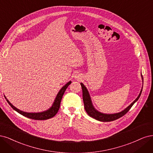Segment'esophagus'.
Returning <instances> with one entry per match:
<instances>
[{
    "mask_svg": "<svg viewBox=\"0 0 153 153\" xmlns=\"http://www.w3.org/2000/svg\"><path fill=\"white\" fill-rule=\"evenodd\" d=\"M76 78L77 79H81V77L79 76H76Z\"/></svg>",
    "mask_w": 153,
    "mask_h": 153,
    "instance_id": "esophagus-1",
    "label": "esophagus"
}]
</instances>
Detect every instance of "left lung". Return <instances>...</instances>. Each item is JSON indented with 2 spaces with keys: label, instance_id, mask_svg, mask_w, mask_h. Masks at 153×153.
Returning <instances> with one entry per match:
<instances>
[{
  "label": "left lung",
  "instance_id": "1",
  "mask_svg": "<svg viewBox=\"0 0 153 153\" xmlns=\"http://www.w3.org/2000/svg\"><path fill=\"white\" fill-rule=\"evenodd\" d=\"M141 77H142V82H143V77L142 75H141ZM81 85L82 90L83 102H84V105H85V109L87 112V114L90 117H92L93 118H94V119H95L98 121H103V122L114 121L117 119H119L120 117H122L123 116H124L126 113L131 109L132 105H134L138 100H139V98H140V95L142 93V88H143V86H142L139 96H138L134 102H133L129 106H128L126 109H125L124 110L120 112L114 113V114H105V113H102L101 112H99L95 109L94 106H93V105L90 93H89V92H88L86 87L84 85V84L82 82H81Z\"/></svg>",
  "mask_w": 153,
  "mask_h": 153
}]
</instances>
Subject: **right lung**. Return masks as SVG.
I'll use <instances>...</instances> for the list:
<instances>
[{
  "instance_id": "obj_1",
  "label": "right lung",
  "mask_w": 153,
  "mask_h": 153,
  "mask_svg": "<svg viewBox=\"0 0 153 153\" xmlns=\"http://www.w3.org/2000/svg\"><path fill=\"white\" fill-rule=\"evenodd\" d=\"M71 84V81H68L67 84H65V85L61 88L60 91H58V94L56 95V97L53 103L52 106L50 108V109H48L46 111H42L41 112H27L22 111L21 110L17 109L16 107H14L12 104V103L7 99V98L6 97H5V98H6L7 102H8L9 104L10 105V106L13 108L14 111L18 112L19 114L23 115V116L30 118V119H32V120H45L50 119V118L53 117V116H55L56 115L59 109H60V102H61L62 98L64 94V93H65L67 87L69 86Z\"/></svg>"
}]
</instances>
